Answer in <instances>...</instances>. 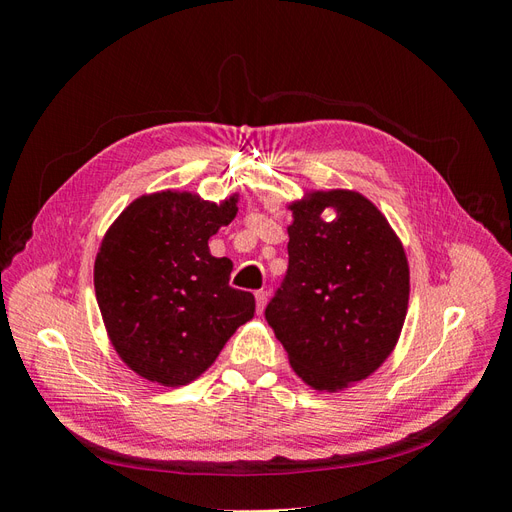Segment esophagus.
<instances>
[{"label": "esophagus", "mask_w": 512, "mask_h": 512, "mask_svg": "<svg viewBox=\"0 0 512 512\" xmlns=\"http://www.w3.org/2000/svg\"><path fill=\"white\" fill-rule=\"evenodd\" d=\"M256 307H258V312H262V309H265V305H267V301H269V292L267 290H256Z\"/></svg>", "instance_id": "1"}]
</instances>
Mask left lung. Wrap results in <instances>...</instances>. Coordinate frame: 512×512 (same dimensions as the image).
Instances as JSON below:
<instances>
[{
  "label": "left lung",
  "mask_w": 512,
  "mask_h": 512,
  "mask_svg": "<svg viewBox=\"0 0 512 512\" xmlns=\"http://www.w3.org/2000/svg\"><path fill=\"white\" fill-rule=\"evenodd\" d=\"M333 208L336 218H321ZM288 271L265 309L292 369L318 391L365 380L404 327L410 269L404 245L374 203L350 190L290 205Z\"/></svg>",
  "instance_id": "left-lung-1"
}]
</instances>
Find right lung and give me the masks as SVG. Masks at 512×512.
Masks as SVG:
<instances>
[{
  "mask_svg": "<svg viewBox=\"0 0 512 512\" xmlns=\"http://www.w3.org/2000/svg\"><path fill=\"white\" fill-rule=\"evenodd\" d=\"M237 215L190 192L136 198L102 239L96 299L121 361L138 376L181 386L203 374L254 316V294L228 284L232 262L209 237Z\"/></svg>",
  "mask_w": 512,
  "mask_h": 512,
  "instance_id": "1",
  "label": "right lung"
}]
</instances>
